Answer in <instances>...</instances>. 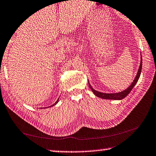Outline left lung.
Instances as JSON below:
<instances>
[{
	"label": "left lung",
	"mask_w": 156,
	"mask_h": 156,
	"mask_svg": "<svg viewBox=\"0 0 156 156\" xmlns=\"http://www.w3.org/2000/svg\"><path fill=\"white\" fill-rule=\"evenodd\" d=\"M141 68H142V58H141V63H140V66L138 70V73L136 74V77L134 78V81L132 84H131L129 87L127 89L125 90V91H122V92H119V93H115V94H105V93H101V92L97 91L96 90H94L91 84L89 83V87L90 89H91V91H93V93L96 95L97 97H99V98H103V99H112V100H122V99L125 98L127 95L130 93V91H132L133 88L136 83L138 82V80L139 79V76L141 75Z\"/></svg>",
	"instance_id": "8db88e82"
}]
</instances>
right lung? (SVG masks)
I'll return each instance as SVG.
<instances>
[{"label": "right lung", "mask_w": 156, "mask_h": 156, "mask_svg": "<svg viewBox=\"0 0 156 156\" xmlns=\"http://www.w3.org/2000/svg\"><path fill=\"white\" fill-rule=\"evenodd\" d=\"M58 103V100H57V101H56V102L55 103H54V104H53V105H52L51 106H53V105H55V104H57V103ZM50 107H51V106H50Z\"/></svg>", "instance_id": "1"}]
</instances>
